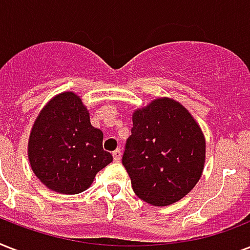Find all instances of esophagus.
I'll list each match as a JSON object with an SVG mask.
<instances>
[{
    "mask_svg": "<svg viewBox=\"0 0 250 250\" xmlns=\"http://www.w3.org/2000/svg\"><path fill=\"white\" fill-rule=\"evenodd\" d=\"M121 157H122V150L121 149H117V150H114L113 152V158L115 162H119L121 161Z\"/></svg>",
    "mask_w": 250,
    "mask_h": 250,
    "instance_id": "34e87169",
    "label": "esophagus"
}]
</instances>
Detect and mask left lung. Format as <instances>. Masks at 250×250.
I'll return each instance as SVG.
<instances>
[{
  "mask_svg": "<svg viewBox=\"0 0 250 250\" xmlns=\"http://www.w3.org/2000/svg\"><path fill=\"white\" fill-rule=\"evenodd\" d=\"M123 166L133 192L153 206H167L193 189L205 166L206 143L192 114L160 97L132 114Z\"/></svg>",
  "mask_w": 250,
  "mask_h": 250,
  "instance_id": "left-lung-1",
  "label": "left lung"
}]
</instances>
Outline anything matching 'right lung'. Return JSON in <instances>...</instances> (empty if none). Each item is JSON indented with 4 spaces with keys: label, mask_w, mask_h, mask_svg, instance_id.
<instances>
[{
    "label": "right lung",
    "mask_w": 250,
    "mask_h": 250,
    "mask_svg": "<svg viewBox=\"0 0 250 250\" xmlns=\"http://www.w3.org/2000/svg\"><path fill=\"white\" fill-rule=\"evenodd\" d=\"M104 133L90 125L89 110L74 92L46 102L33 122L28 161L37 179L61 194H78L113 161L102 148Z\"/></svg>",
    "instance_id": "obj_1"
}]
</instances>
